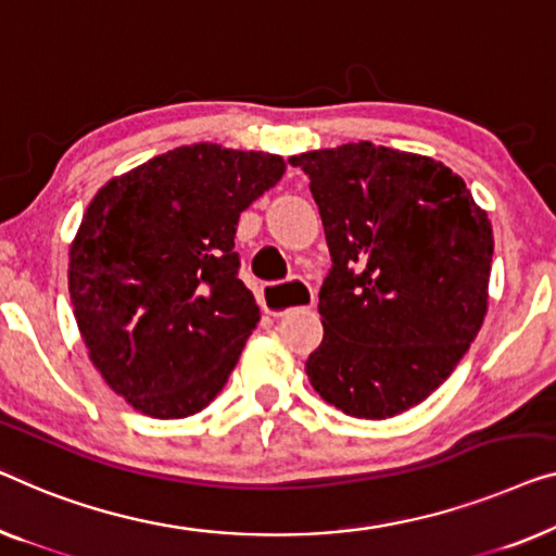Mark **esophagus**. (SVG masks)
<instances>
[{
    "instance_id": "esophagus-1",
    "label": "esophagus",
    "mask_w": 556,
    "mask_h": 556,
    "mask_svg": "<svg viewBox=\"0 0 556 556\" xmlns=\"http://www.w3.org/2000/svg\"><path fill=\"white\" fill-rule=\"evenodd\" d=\"M263 308L273 313V316H286L293 308H313L316 303V293L303 280H288V283H270L263 288L261 293Z\"/></svg>"
}]
</instances>
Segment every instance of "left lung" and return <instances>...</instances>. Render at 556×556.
Instances as JSON below:
<instances>
[{"label":"left lung","instance_id":"1","mask_svg":"<svg viewBox=\"0 0 556 556\" xmlns=\"http://www.w3.org/2000/svg\"><path fill=\"white\" fill-rule=\"evenodd\" d=\"M311 178L333 268L305 361L326 404L391 418L446 381L484 324L494 232L439 160L349 142L291 157Z\"/></svg>","mask_w":556,"mask_h":556}]
</instances>
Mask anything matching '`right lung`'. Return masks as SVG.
<instances>
[{
	"label": "right lung",
	"mask_w": 556,
	"mask_h": 556,
	"mask_svg": "<svg viewBox=\"0 0 556 556\" xmlns=\"http://www.w3.org/2000/svg\"><path fill=\"white\" fill-rule=\"evenodd\" d=\"M286 160L182 144L108 180L70 245L87 356L135 412L185 418L223 391L261 320L232 253L240 213Z\"/></svg>",
	"instance_id": "obj_1"
}]
</instances>
